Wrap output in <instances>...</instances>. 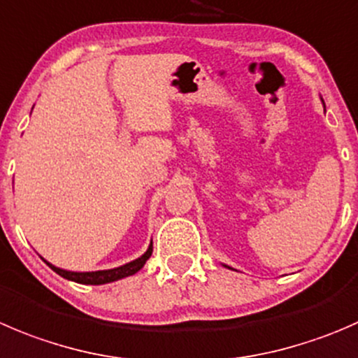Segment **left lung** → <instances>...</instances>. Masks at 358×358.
Returning a JSON list of instances; mask_svg holds the SVG:
<instances>
[{
  "mask_svg": "<svg viewBox=\"0 0 358 358\" xmlns=\"http://www.w3.org/2000/svg\"><path fill=\"white\" fill-rule=\"evenodd\" d=\"M227 267H229V266H227ZM229 269H232V267H229Z\"/></svg>",
  "mask_w": 358,
  "mask_h": 358,
  "instance_id": "1",
  "label": "left lung"
}]
</instances>
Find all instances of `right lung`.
I'll use <instances>...</instances> for the list:
<instances>
[{"label": "right lung", "mask_w": 358, "mask_h": 358, "mask_svg": "<svg viewBox=\"0 0 358 358\" xmlns=\"http://www.w3.org/2000/svg\"><path fill=\"white\" fill-rule=\"evenodd\" d=\"M152 250H154V246H152V243H150L147 248V252H145L141 257H138V259L131 260V262L124 264V266H120V267H113V269H103V271H89V273L66 271V269L55 267L54 264L47 262V260H45V262L48 264V267H50L52 271H55L59 276H62V278H66V280H71V282H76V283H83V285H105V283L117 282V280H122V278H126V276H133L134 273L140 271L141 267L145 266V262L150 259Z\"/></svg>", "instance_id": "1"}]
</instances>
